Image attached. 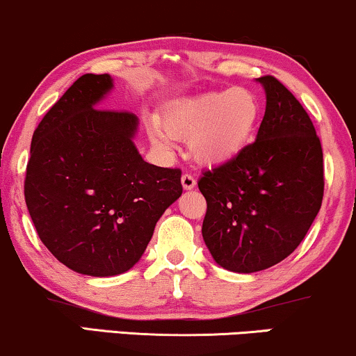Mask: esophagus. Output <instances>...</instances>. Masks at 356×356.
Returning <instances> with one entry per match:
<instances>
[{
	"label": "esophagus",
	"mask_w": 356,
	"mask_h": 356,
	"mask_svg": "<svg viewBox=\"0 0 356 356\" xmlns=\"http://www.w3.org/2000/svg\"><path fill=\"white\" fill-rule=\"evenodd\" d=\"M181 182H182V187L186 188V191H192L197 184L195 179H193V175H191V174H184L181 177Z\"/></svg>",
	"instance_id": "esophagus-1"
}]
</instances>
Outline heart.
Instances as JSON below:
<instances>
[{
	"instance_id": "heart-1",
	"label": "heart",
	"mask_w": 356,
	"mask_h": 356,
	"mask_svg": "<svg viewBox=\"0 0 356 356\" xmlns=\"http://www.w3.org/2000/svg\"><path fill=\"white\" fill-rule=\"evenodd\" d=\"M261 120V102L251 88L184 98L168 108L164 126L151 124V138L161 149L172 147V138L188 139L193 159L202 164L230 161L253 141Z\"/></svg>"
}]
</instances>
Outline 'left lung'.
Segmentation results:
<instances>
[{"instance_id":"1","label":"left lung","mask_w":356,"mask_h":356,"mask_svg":"<svg viewBox=\"0 0 356 356\" xmlns=\"http://www.w3.org/2000/svg\"><path fill=\"white\" fill-rule=\"evenodd\" d=\"M256 82L266 111L254 143L199 179L207 248L218 266L243 274L271 268L298 248L323 197L322 146L307 111L271 75Z\"/></svg>"}]
</instances>
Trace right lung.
<instances>
[{
  "label": "right lung",
  "mask_w": 356,
  "mask_h": 356,
  "mask_svg": "<svg viewBox=\"0 0 356 356\" xmlns=\"http://www.w3.org/2000/svg\"><path fill=\"white\" fill-rule=\"evenodd\" d=\"M113 90L108 74H85L33 134L24 197L46 248L72 271L126 273L141 259L157 220L181 197V170L139 154V120L100 110Z\"/></svg>",
  "instance_id": "right-lung-1"
}]
</instances>
